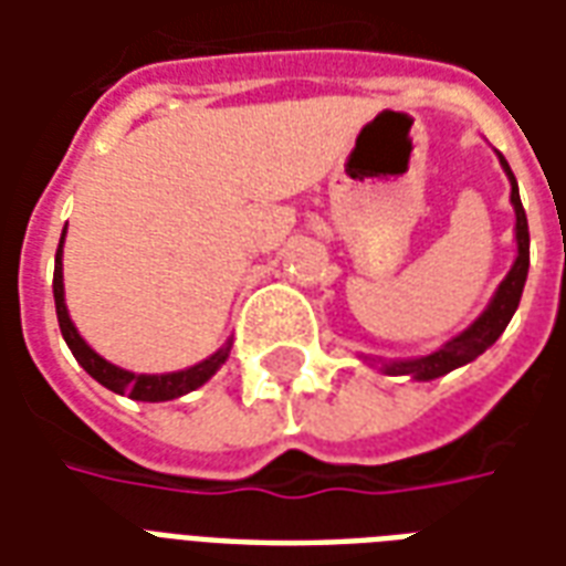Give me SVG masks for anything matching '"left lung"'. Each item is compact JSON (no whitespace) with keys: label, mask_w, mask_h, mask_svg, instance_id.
<instances>
[{"label":"left lung","mask_w":566,"mask_h":566,"mask_svg":"<svg viewBox=\"0 0 566 566\" xmlns=\"http://www.w3.org/2000/svg\"><path fill=\"white\" fill-rule=\"evenodd\" d=\"M500 157V166L510 178V202L515 209V260H512V270L506 272V279L497 284V291L491 296V303L485 306V312L470 324L463 327L458 336H451L449 343H442L433 352L418 357H400V360H381V357H367L364 360L379 367L385 376H409L416 381H430L446 376L451 369L463 367V364H473L475 357L488 352L491 345L497 343L500 333L506 331V324L515 315L518 308V300H522L524 282H527V266H531V233H527V214H524L522 197H518V185H515V175H512L510 163Z\"/></svg>","instance_id":"obj_1"}]
</instances>
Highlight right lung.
<instances>
[{"label":"right lung","instance_id":"1","mask_svg":"<svg viewBox=\"0 0 566 566\" xmlns=\"http://www.w3.org/2000/svg\"><path fill=\"white\" fill-rule=\"evenodd\" d=\"M63 242H66V230L60 235V248H56V263H54V303H56V321H60V333L63 339L72 348V355L78 360L81 367L91 373L93 379L99 381L103 388L115 394H127L129 400H142V403H163V400H175V397H185V394L197 391L206 381L223 367V360L230 357V348H233V339L209 355L206 360H199L193 367L178 369V373H133V369H124L105 360L103 355H96L91 345L84 343V336L78 333V327L72 324L66 308V287H63Z\"/></svg>","mask_w":566,"mask_h":566}]
</instances>
